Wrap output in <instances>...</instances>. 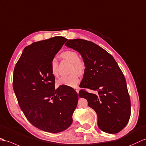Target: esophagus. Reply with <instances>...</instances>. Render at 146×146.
Masks as SVG:
<instances>
[{
	"mask_svg": "<svg viewBox=\"0 0 146 146\" xmlns=\"http://www.w3.org/2000/svg\"><path fill=\"white\" fill-rule=\"evenodd\" d=\"M75 90H76V91L77 92V93L78 94V93H79V88H78V87H76V88H75Z\"/></svg>",
	"mask_w": 146,
	"mask_h": 146,
	"instance_id": "obj_1",
	"label": "esophagus"
}]
</instances>
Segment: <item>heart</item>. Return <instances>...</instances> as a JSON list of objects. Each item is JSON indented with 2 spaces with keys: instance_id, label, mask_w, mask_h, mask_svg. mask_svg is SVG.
Returning <instances> with one entry per match:
<instances>
[{
  "instance_id": "heart-1",
  "label": "heart",
  "mask_w": 146,
  "mask_h": 146,
  "mask_svg": "<svg viewBox=\"0 0 146 146\" xmlns=\"http://www.w3.org/2000/svg\"><path fill=\"white\" fill-rule=\"evenodd\" d=\"M62 57L64 59L69 60L72 63V72H76L79 74H82L85 70L86 64L84 61L79 59L78 53L75 50H69L62 52ZM51 73L55 77L59 75L58 72V62L56 59L52 60L50 63ZM79 82V78L76 73H73L69 76L61 77L57 80V86H66L70 87H75Z\"/></svg>"
}]
</instances>
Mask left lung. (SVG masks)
Segmentation results:
<instances>
[{"label":"left lung","mask_w":146,"mask_h":146,"mask_svg":"<svg viewBox=\"0 0 146 146\" xmlns=\"http://www.w3.org/2000/svg\"><path fill=\"white\" fill-rule=\"evenodd\" d=\"M65 46L81 55L86 68L79 96L98 115V125L104 132L115 134L124 129L131 116V100L125 79L111 54L98 45L80 38L69 40Z\"/></svg>","instance_id":"left-lung-1"}]
</instances>
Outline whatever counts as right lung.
Masks as SVG:
<instances>
[{"instance_id":"right-lung-1","label":"right lung","mask_w":146,"mask_h":146,"mask_svg":"<svg viewBox=\"0 0 146 146\" xmlns=\"http://www.w3.org/2000/svg\"><path fill=\"white\" fill-rule=\"evenodd\" d=\"M67 38L56 36L25 47L16 64L13 89L25 117L35 127L57 133L72 123L78 95L72 87L55 89L51 61Z\"/></svg>"}]
</instances>
